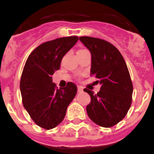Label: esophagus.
<instances>
[{
  "mask_svg": "<svg viewBox=\"0 0 154 154\" xmlns=\"http://www.w3.org/2000/svg\"><path fill=\"white\" fill-rule=\"evenodd\" d=\"M82 88L81 87V86H77V91H78L79 93H80V92L82 91Z\"/></svg>",
  "mask_w": 154,
  "mask_h": 154,
  "instance_id": "34e87169",
  "label": "esophagus"
}]
</instances>
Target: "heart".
Segmentation results:
<instances>
[{
	"label": "heart",
	"instance_id": "obj_1",
	"mask_svg": "<svg viewBox=\"0 0 154 154\" xmlns=\"http://www.w3.org/2000/svg\"><path fill=\"white\" fill-rule=\"evenodd\" d=\"M83 50H85V49H79V51H83Z\"/></svg>",
	"mask_w": 154,
	"mask_h": 154
}]
</instances>
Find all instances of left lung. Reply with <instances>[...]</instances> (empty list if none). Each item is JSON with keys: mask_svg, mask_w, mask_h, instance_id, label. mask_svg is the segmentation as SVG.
<instances>
[{"mask_svg": "<svg viewBox=\"0 0 154 154\" xmlns=\"http://www.w3.org/2000/svg\"><path fill=\"white\" fill-rule=\"evenodd\" d=\"M91 53V76L101 85L98 93L85 88L91 95L87 106L92 121L103 128H111L122 121L132 103L133 86L123 56L108 41L92 37H79Z\"/></svg>", "mask_w": 154, "mask_h": 154, "instance_id": "8db88e82", "label": "left lung"}]
</instances>
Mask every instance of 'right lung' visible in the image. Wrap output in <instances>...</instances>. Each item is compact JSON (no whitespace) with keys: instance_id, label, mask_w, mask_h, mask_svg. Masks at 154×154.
Listing matches in <instances>:
<instances>
[{"instance_id":"obj_1","label":"right lung","mask_w":154,"mask_h":154,"mask_svg":"<svg viewBox=\"0 0 154 154\" xmlns=\"http://www.w3.org/2000/svg\"><path fill=\"white\" fill-rule=\"evenodd\" d=\"M78 40L77 36H71L42 43L31 53L23 69L20 80L23 106L35 123L45 130L56 128L63 121L77 94L73 82L58 89L51 76L59 69L64 55Z\"/></svg>"}]
</instances>
